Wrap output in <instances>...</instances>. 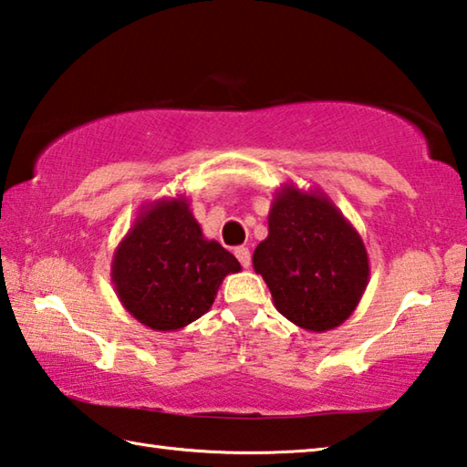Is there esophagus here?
<instances>
[{
	"label": "esophagus",
	"mask_w": 467,
	"mask_h": 467,
	"mask_svg": "<svg viewBox=\"0 0 467 467\" xmlns=\"http://www.w3.org/2000/svg\"><path fill=\"white\" fill-rule=\"evenodd\" d=\"M234 255L239 259L243 267H249L251 265V251L247 247H236L234 249Z\"/></svg>",
	"instance_id": "34e87169"
}]
</instances>
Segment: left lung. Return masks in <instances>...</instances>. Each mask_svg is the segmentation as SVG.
I'll use <instances>...</instances> for the list:
<instances>
[{
    "instance_id": "obj_1",
    "label": "left lung",
    "mask_w": 467,
    "mask_h": 467,
    "mask_svg": "<svg viewBox=\"0 0 467 467\" xmlns=\"http://www.w3.org/2000/svg\"><path fill=\"white\" fill-rule=\"evenodd\" d=\"M267 239L253 253L274 306L295 326L329 331L350 317L370 267L357 228L321 189L284 183L267 216Z\"/></svg>"
}]
</instances>
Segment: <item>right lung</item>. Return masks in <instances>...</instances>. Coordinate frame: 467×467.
Returning <instances> with one entry per match:
<instances>
[{
  "label": "right lung",
  "instance_id": "add662e5",
  "mask_svg": "<svg viewBox=\"0 0 467 467\" xmlns=\"http://www.w3.org/2000/svg\"><path fill=\"white\" fill-rule=\"evenodd\" d=\"M236 272L241 264L205 239L185 195L141 205L110 262L123 309L154 331H179L200 319Z\"/></svg>",
  "mask_w": 467,
  "mask_h": 467
}]
</instances>
